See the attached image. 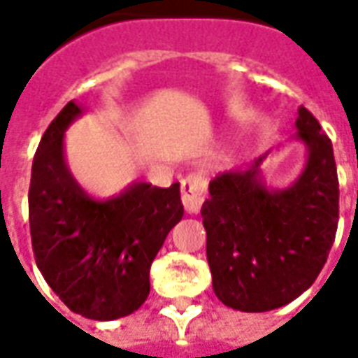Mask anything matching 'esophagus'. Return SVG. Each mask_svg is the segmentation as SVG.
Wrapping results in <instances>:
<instances>
[{"label":"esophagus","instance_id":"34e87169","mask_svg":"<svg viewBox=\"0 0 358 358\" xmlns=\"http://www.w3.org/2000/svg\"><path fill=\"white\" fill-rule=\"evenodd\" d=\"M180 194H182V205L187 215H197L207 197V182L199 174H189L182 180Z\"/></svg>","mask_w":358,"mask_h":358}]
</instances>
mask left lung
Masks as SVG:
<instances>
[{
    "label": "left lung",
    "mask_w": 358,
    "mask_h": 358,
    "mask_svg": "<svg viewBox=\"0 0 358 358\" xmlns=\"http://www.w3.org/2000/svg\"><path fill=\"white\" fill-rule=\"evenodd\" d=\"M293 140L307 161L289 186L266 184L257 157L210 180L201 207L213 289L226 307L264 313L297 299L330 253L339 218V182L330 138L303 105Z\"/></svg>",
    "instance_id": "1"
}]
</instances>
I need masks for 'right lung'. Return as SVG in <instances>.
<instances>
[{
  "label": "right lung",
  "instance_id": "right-lung-1",
  "mask_svg": "<svg viewBox=\"0 0 358 358\" xmlns=\"http://www.w3.org/2000/svg\"><path fill=\"white\" fill-rule=\"evenodd\" d=\"M84 107L69 101L40 140L28 189L36 264L66 307L92 320L132 315L149 295V268L184 217L180 186L132 182L95 199L65 161V132Z\"/></svg>",
  "mask_w": 358,
  "mask_h": 358
}]
</instances>
